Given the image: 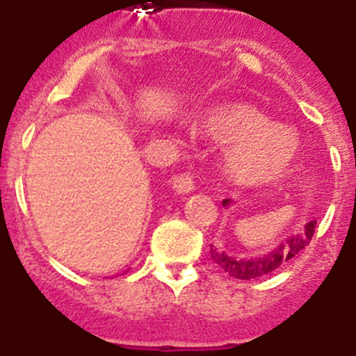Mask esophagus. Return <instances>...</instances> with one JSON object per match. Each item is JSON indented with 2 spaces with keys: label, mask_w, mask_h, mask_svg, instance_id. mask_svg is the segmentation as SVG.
<instances>
[{
  "label": "esophagus",
  "mask_w": 356,
  "mask_h": 356,
  "mask_svg": "<svg viewBox=\"0 0 356 356\" xmlns=\"http://www.w3.org/2000/svg\"><path fill=\"white\" fill-rule=\"evenodd\" d=\"M172 186H174V190L177 191V193H190V191H193V175L179 174L177 177H174Z\"/></svg>",
  "instance_id": "obj_1"
}]
</instances>
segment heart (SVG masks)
Returning a JSON list of instances; mask_svg holds the SVG:
<instances>
[{
	"label": "heart",
	"mask_w": 356,
	"mask_h": 356,
	"mask_svg": "<svg viewBox=\"0 0 356 356\" xmlns=\"http://www.w3.org/2000/svg\"><path fill=\"white\" fill-rule=\"evenodd\" d=\"M202 131L214 142L229 143L225 168L241 184H266L289 170L300 152L296 131L273 124L252 104H225L202 120Z\"/></svg>",
	"instance_id": "b5f03b06"
}]
</instances>
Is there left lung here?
<instances>
[{"instance_id": "8db88e82", "label": "left lung", "mask_w": 356, "mask_h": 356, "mask_svg": "<svg viewBox=\"0 0 356 356\" xmlns=\"http://www.w3.org/2000/svg\"><path fill=\"white\" fill-rule=\"evenodd\" d=\"M229 200H223V206H227ZM316 229V220L305 225V230L300 234H293L284 243H278V246L261 257L252 259H236L227 255L225 252H218L214 246H211V259L222 268L230 277L239 278V280H250L262 275H268L271 271L278 270L280 266L289 262L291 259L296 257L303 248L310 243Z\"/></svg>"}]
</instances>
